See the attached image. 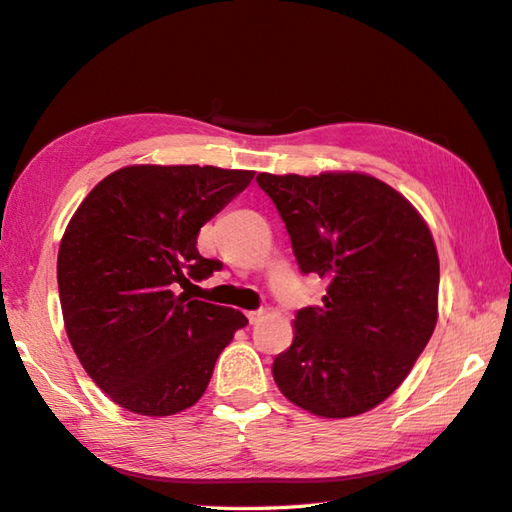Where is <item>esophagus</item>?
Masks as SVG:
<instances>
[{
    "mask_svg": "<svg viewBox=\"0 0 512 512\" xmlns=\"http://www.w3.org/2000/svg\"><path fill=\"white\" fill-rule=\"evenodd\" d=\"M264 316H266L264 309H257V311H248L246 313V318H248V322H251V324L261 322V320H264Z\"/></svg>",
    "mask_w": 512,
    "mask_h": 512,
    "instance_id": "obj_1",
    "label": "esophagus"
}]
</instances>
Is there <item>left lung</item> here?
Wrapping results in <instances>:
<instances>
[{"label": "left lung", "instance_id": "left-lung-1", "mask_svg": "<svg viewBox=\"0 0 512 512\" xmlns=\"http://www.w3.org/2000/svg\"><path fill=\"white\" fill-rule=\"evenodd\" d=\"M305 274L329 281L296 313L274 359L283 396L320 417H355L396 391L437 324L439 257L417 209L365 173L257 175Z\"/></svg>", "mask_w": 512, "mask_h": 512}]
</instances>
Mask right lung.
I'll list each match as a JSON object with an SVG mask.
<instances>
[{
	"label": "right lung",
	"instance_id": "1",
	"mask_svg": "<svg viewBox=\"0 0 512 512\" xmlns=\"http://www.w3.org/2000/svg\"><path fill=\"white\" fill-rule=\"evenodd\" d=\"M253 170L134 164L88 192L58 251L64 329L82 368L123 409L166 417L205 393L216 359L248 324L238 309L177 294L220 270L196 238ZM190 283V281H188Z\"/></svg>",
	"mask_w": 512,
	"mask_h": 512
}]
</instances>
